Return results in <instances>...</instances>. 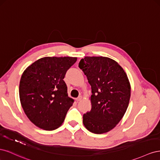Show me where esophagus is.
I'll return each instance as SVG.
<instances>
[{
	"label": "esophagus",
	"mask_w": 160,
	"mask_h": 160,
	"mask_svg": "<svg viewBox=\"0 0 160 160\" xmlns=\"http://www.w3.org/2000/svg\"><path fill=\"white\" fill-rule=\"evenodd\" d=\"M81 99H82V96H81V95L79 96L78 98H76V101H80Z\"/></svg>",
	"instance_id": "obj_1"
}]
</instances>
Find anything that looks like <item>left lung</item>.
Returning a JSON list of instances; mask_svg holds the SVG:
<instances>
[{"instance_id": "8db88e82", "label": "left lung", "mask_w": 160, "mask_h": 160, "mask_svg": "<svg viewBox=\"0 0 160 160\" xmlns=\"http://www.w3.org/2000/svg\"><path fill=\"white\" fill-rule=\"evenodd\" d=\"M79 67L91 86V109L83 115V123L89 132L101 134L118 124L128 109L131 86L123 69L105 57H85Z\"/></svg>"}]
</instances>
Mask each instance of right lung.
Instances as JSON below:
<instances>
[{"instance_id": "obj_1", "label": "right lung", "mask_w": 160, "mask_h": 160, "mask_svg": "<svg viewBox=\"0 0 160 160\" xmlns=\"http://www.w3.org/2000/svg\"><path fill=\"white\" fill-rule=\"evenodd\" d=\"M77 57H46L28 66L19 84V98L27 118L36 126L54 130L63 123L74 100L64 81Z\"/></svg>"}]
</instances>
